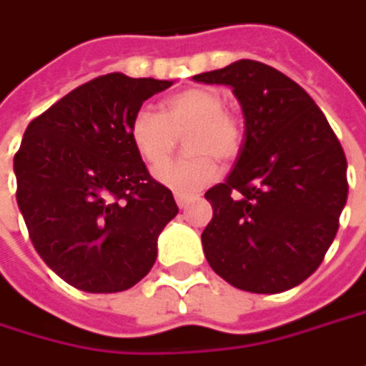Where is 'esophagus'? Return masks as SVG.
Here are the masks:
<instances>
[{"label":"esophagus","mask_w":366,"mask_h":366,"mask_svg":"<svg viewBox=\"0 0 366 366\" xmlns=\"http://www.w3.org/2000/svg\"><path fill=\"white\" fill-rule=\"evenodd\" d=\"M197 201V197H186V194H176V203L180 209H186L188 204H192Z\"/></svg>","instance_id":"34e87169"}]
</instances>
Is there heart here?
I'll use <instances>...</instances> for the list:
<instances>
[{"label": "heart", "instance_id": "obj_1", "mask_svg": "<svg viewBox=\"0 0 366 366\" xmlns=\"http://www.w3.org/2000/svg\"><path fill=\"white\" fill-rule=\"evenodd\" d=\"M182 132H187L184 150L191 155L166 164L175 137ZM128 137L140 159L151 169L158 167L157 182L176 194H192L219 176L215 157L232 162L240 153L242 126L224 109V99L217 91L192 86L163 99L159 114L140 107L128 124Z\"/></svg>", "mask_w": 366, "mask_h": 366}]
</instances>
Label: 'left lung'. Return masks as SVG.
<instances>
[{
	"label": "left lung",
	"instance_id": "obj_1",
	"mask_svg": "<svg viewBox=\"0 0 366 366\" xmlns=\"http://www.w3.org/2000/svg\"><path fill=\"white\" fill-rule=\"evenodd\" d=\"M192 78L229 86L244 114L234 169L204 192V257L238 290H290L335 238L348 199L344 149L309 93L267 64L240 59Z\"/></svg>",
	"mask_w": 366,
	"mask_h": 366
}]
</instances>
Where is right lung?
Listing matches in <instances>:
<instances>
[{"label":"right lung","mask_w":366,"mask_h":366,"mask_svg":"<svg viewBox=\"0 0 366 366\" xmlns=\"http://www.w3.org/2000/svg\"><path fill=\"white\" fill-rule=\"evenodd\" d=\"M172 80L105 74L34 118L14 155L16 201L39 257L78 290L132 288L178 213L128 137L140 105Z\"/></svg>","instance_id":"obj_1"}]
</instances>
